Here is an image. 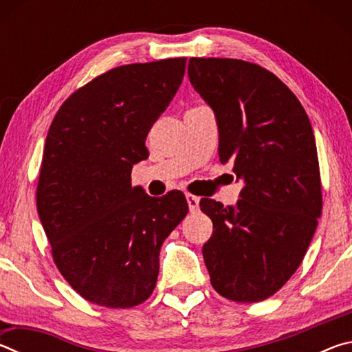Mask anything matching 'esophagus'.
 Wrapping results in <instances>:
<instances>
[{
  "mask_svg": "<svg viewBox=\"0 0 352 352\" xmlns=\"http://www.w3.org/2000/svg\"><path fill=\"white\" fill-rule=\"evenodd\" d=\"M186 201H188L189 211H197V210H199V205H200V197H197V195L186 194Z\"/></svg>",
  "mask_w": 352,
  "mask_h": 352,
  "instance_id": "esophagus-1",
  "label": "esophagus"
}]
</instances>
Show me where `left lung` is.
Wrapping results in <instances>:
<instances>
[{"label":"left lung","instance_id":"obj_1","mask_svg":"<svg viewBox=\"0 0 352 352\" xmlns=\"http://www.w3.org/2000/svg\"><path fill=\"white\" fill-rule=\"evenodd\" d=\"M194 90L219 127V160L243 188L236 205L201 199L212 236L201 253L211 284L237 302L272 296L307 252L321 216L317 146L300 100L259 65L189 58Z\"/></svg>","mask_w":352,"mask_h":352}]
</instances>
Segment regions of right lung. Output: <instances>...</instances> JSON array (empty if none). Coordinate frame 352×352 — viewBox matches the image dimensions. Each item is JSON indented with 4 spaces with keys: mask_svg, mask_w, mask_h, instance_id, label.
<instances>
[{
    "mask_svg": "<svg viewBox=\"0 0 352 352\" xmlns=\"http://www.w3.org/2000/svg\"><path fill=\"white\" fill-rule=\"evenodd\" d=\"M184 68L182 57L110 69L71 94L47 132L40 222L57 269L98 306L126 309L151 296L162 243L188 214L180 190L155 199L130 183Z\"/></svg>",
    "mask_w": 352,
    "mask_h": 352,
    "instance_id": "add662e5",
    "label": "right lung"
}]
</instances>
